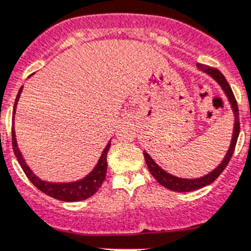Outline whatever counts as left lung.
I'll return each mask as SVG.
<instances>
[{
  "mask_svg": "<svg viewBox=\"0 0 251 251\" xmlns=\"http://www.w3.org/2000/svg\"><path fill=\"white\" fill-rule=\"evenodd\" d=\"M199 69L204 70L205 73H208L209 75H212L217 82L219 83V86L222 87L225 93L228 97L229 102L232 105V110L233 114H235V129H233V136H232V141H231V146H229L228 151H227V155L225 156L223 161L218 167L215 168L214 171L210 172L209 175L204 176L201 178H196V179H185V178H178L175 177V176L169 175L165 171H163L160 167H159L156 163H155L152 159L150 158V155L144 151V156L145 160H146V164L149 167V171L156 181L160 183L161 186H164V187L169 188L172 191H177V192H188V191H194V190H198V188H201L204 186H208L210 183L217 179L219 177V175L222 173L223 171L226 169V167L228 165L229 160L232 158L233 151H235L236 148V142H237V138H239V133H240V121H239V107H237V101H236L235 96H233V92L231 90V87H229L228 82L226 80L225 75H223L218 69H215V68H210V66H204L202 64H198Z\"/></svg>",
  "mask_w": 251,
  "mask_h": 251,
  "instance_id": "left-lung-1",
  "label": "left lung"
}]
</instances>
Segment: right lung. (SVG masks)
<instances>
[{"mask_svg":"<svg viewBox=\"0 0 251 251\" xmlns=\"http://www.w3.org/2000/svg\"><path fill=\"white\" fill-rule=\"evenodd\" d=\"M23 87L19 90L18 96L15 99V106H14V114H15V107L16 103L19 101V97H20V93H22ZM12 136V149H14V152H15V156L18 159L19 164L23 168V171L26 175V177L29 178V181L32 182L33 185L38 188L39 191H42L43 194L51 196L53 199H57V200H61V201H80V200H86V199L91 198L93 194H96L97 190L101 187L103 179L106 177V169H107V151L110 149V141L109 144L106 145V148L103 149L102 154H101V158L97 163V165L93 168V171L91 172L90 175L84 177L83 179H79L76 182H70V183H51V182H46L39 179L34 173H33L30 169H29L28 165L25 164V161L23 159L22 154L18 149V144H16L15 138V130L12 127L11 130Z\"/></svg>","mask_w":251,"mask_h":251,"instance_id":"1","label":"right lung"}]
</instances>
